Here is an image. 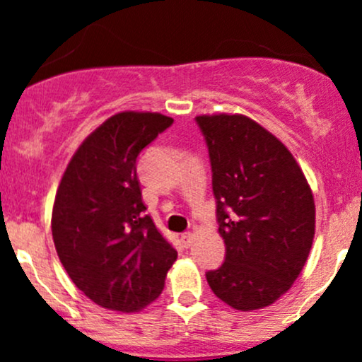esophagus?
I'll return each instance as SVG.
<instances>
[{"label":"esophagus","mask_w":362,"mask_h":362,"mask_svg":"<svg viewBox=\"0 0 362 362\" xmlns=\"http://www.w3.org/2000/svg\"><path fill=\"white\" fill-rule=\"evenodd\" d=\"M180 240H182V243H184V247L189 248L194 242V235L192 233H184L180 236Z\"/></svg>","instance_id":"1"}]
</instances>
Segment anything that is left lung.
Here are the masks:
<instances>
[{
  "instance_id": "obj_1",
  "label": "left lung",
  "mask_w": 362,
  "mask_h": 362,
  "mask_svg": "<svg viewBox=\"0 0 362 362\" xmlns=\"http://www.w3.org/2000/svg\"><path fill=\"white\" fill-rule=\"evenodd\" d=\"M213 170L224 264L206 274L240 311L272 305L298 279L315 236V201L294 156L242 114L197 115Z\"/></svg>"
}]
</instances>
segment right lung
I'll return each mask as SVG.
<instances>
[{
  "instance_id": "obj_1",
  "label": "right lung",
  "mask_w": 362,
  "mask_h": 362,
  "mask_svg": "<svg viewBox=\"0 0 362 362\" xmlns=\"http://www.w3.org/2000/svg\"><path fill=\"white\" fill-rule=\"evenodd\" d=\"M173 124L156 112H119L81 143L57 187L52 238L62 267L102 308L132 313L161 294L177 250L141 195L139 153Z\"/></svg>"
}]
</instances>
